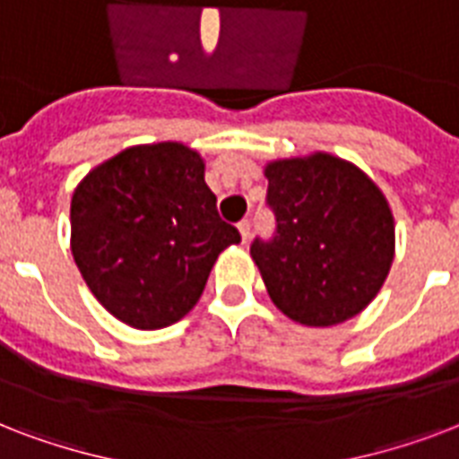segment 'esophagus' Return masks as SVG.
Segmentation results:
<instances>
[{
  "label": "esophagus",
  "instance_id": "obj_1",
  "mask_svg": "<svg viewBox=\"0 0 459 459\" xmlns=\"http://www.w3.org/2000/svg\"><path fill=\"white\" fill-rule=\"evenodd\" d=\"M238 230H240V236H243V243H247L252 236V221L250 219H243V221L238 223Z\"/></svg>",
  "mask_w": 459,
  "mask_h": 459
}]
</instances>
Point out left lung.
Returning a JSON list of instances; mask_svg holds the SVG:
<instances>
[{
	"label": "left lung",
	"mask_w": 459,
	"mask_h": 459,
	"mask_svg": "<svg viewBox=\"0 0 459 459\" xmlns=\"http://www.w3.org/2000/svg\"><path fill=\"white\" fill-rule=\"evenodd\" d=\"M272 238L252 259L269 298L305 326H333L369 305L391 272L395 229L388 202L357 166L331 154L266 166Z\"/></svg>",
	"instance_id": "obj_1"
}]
</instances>
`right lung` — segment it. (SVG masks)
<instances>
[{"mask_svg":"<svg viewBox=\"0 0 459 459\" xmlns=\"http://www.w3.org/2000/svg\"><path fill=\"white\" fill-rule=\"evenodd\" d=\"M240 233L216 212L200 154L178 143L128 147L71 200V250L97 300L133 328H164L200 300Z\"/></svg>","mask_w":459,"mask_h":459,"instance_id":"1","label":"right lung"}]
</instances>
